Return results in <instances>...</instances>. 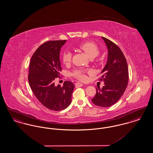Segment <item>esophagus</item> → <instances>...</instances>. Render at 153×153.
<instances>
[{
    "label": "esophagus",
    "mask_w": 153,
    "mask_h": 153,
    "mask_svg": "<svg viewBox=\"0 0 153 153\" xmlns=\"http://www.w3.org/2000/svg\"><path fill=\"white\" fill-rule=\"evenodd\" d=\"M75 86H76V87H80L83 86V84H82V83H81V82H76V83L75 84Z\"/></svg>",
    "instance_id": "1"
}]
</instances>
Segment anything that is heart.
<instances>
[{"mask_svg": "<svg viewBox=\"0 0 153 153\" xmlns=\"http://www.w3.org/2000/svg\"><path fill=\"white\" fill-rule=\"evenodd\" d=\"M77 48L85 52L89 58H94L99 55L100 53V49L96 44L91 41H87L79 44ZM72 54L71 51H66L62 54V61L65 64H68L72 60ZM90 71L77 68L74 69L72 73V75L75 78L80 80L86 79V73H89Z\"/></svg>", "mask_w": 153, "mask_h": 153, "instance_id": "heart-1", "label": "heart"}]
</instances>
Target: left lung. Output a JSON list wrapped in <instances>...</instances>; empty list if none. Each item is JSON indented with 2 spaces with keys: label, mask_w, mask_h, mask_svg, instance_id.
<instances>
[{
  "label": "left lung",
  "mask_w": 153,
  "mask_h": 153,
  "mask_svg": "<svg viewBox=\"0 0 153 153\" xmlns=\"http://www.w3.org/2000/svg\"><path fill=\"white\" fill-rule=\"evenodd\" d=\"M102 37L108 50L107 64L99 79L104 81V85L102 89L96 88L92 102L97 106L108 107L116 103L123 95L128 82V68L121 49L108 39Z\"/></svg>",
  "instance_id": "1"
}]
</instances>
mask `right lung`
Returning a JSON list of instances; mask_svg holds the SVG:
<instances>
[{
    "instance_id": "add662e5",
    "label": "right lung",
    "mask_w": 153,
    "mask_h": 153,
    "mask_svg": "<svg viewBox=\"0 0 153 153\" xmlns=\"http://www.w3.org/2000/svg\"><path fill=\"white\" fill-rule=\"evenodd\" d=\"M66 40L49 41L39 46L30 62L28 81L30 87L38 100L46 108L61 111L71 104L74 85L65 81L57 87L54 80L60 77L62 71L59 52Z\"/></svg>"
}]
</instances>
